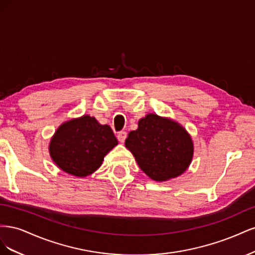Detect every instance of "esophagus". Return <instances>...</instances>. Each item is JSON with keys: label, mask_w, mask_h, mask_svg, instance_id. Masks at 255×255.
<instances>
[{"label": "esophagus", "mask_w": 255, "mask_h": 255, "mask_svg": "<svg viewBox=\"0 0 255 255\" xmlns=\"http://www.w3.org/2000/svg\"><path fill=\"white\" fill-rule=\"evenodd\" d=\"M127 136H128L127 132H125V130H121V132L118 133L117 138H118V140H119L120 142H125L126 139H127Z\"/></svg>", "instance_id": "esophagus-1"}]
</instances>
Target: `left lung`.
<instances>
[{
  "label": "left lung",
  "instance_id": "obj_1",
  "mask_svg": "<svg viewBox=\"0 0 255 255\" xmlns=\"http://www.w3.org/2000/svg\"><path fill=\"white\" fill-rule=\"evenodd\" d=\"M126 146L138 166L154 181H167L189 166L194 145L190 136L176 122L149 114L128 133Z\"/></svg>",
  "mask_w": 255,
  "mask_h": 255
}]
</instances>
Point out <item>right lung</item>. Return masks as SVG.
<instances>
[{
  "label": "right lung",
  "mask_w": 255,
  "mask_h": 255,
  "mask_svg": "<svg viewBox=\"0 0 255 255\" xmlns=\"http://www.w3.org/2000/svg\"><path fill=\"white\" fill-rule=\"evenodd\" d=\"M118 144L110 126L85 115L61 125L50 143V154L61 170L87 176L101 166L104 156Z\"/></svg>",
  "instance_id": "obj_1"
}]
</instances>
